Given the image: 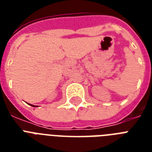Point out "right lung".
Returning a JSON list of instances; mask_svg holds the SVG:
<instances>
[{
    "instance_id": "1",
    "label": "right lung",
    "mask_w": 152,
    "mask_h": 152,
    "mask_svg": "<svg viewBox=\"0 0 152 152\" xmlns=\"http://www.w3.org/2000/svg\"><path fill=\"white\" fill-rule=\"evenodd\" d=\"M30 105H31V106H33V105H31V104H30Z\"/></svg>"
}]
</instances>
